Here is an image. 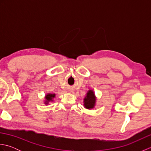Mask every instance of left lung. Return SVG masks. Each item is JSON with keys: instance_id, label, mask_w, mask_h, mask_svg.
<instances>
[{"instance_id": "obj_1", "label": "left lung", "mask_w": 151, "mask_h": 151, "mask_svg": "<svg viewBox=\"0 0 151 151\" xmlns=\"http://www.w3.org/2000/svg\"><path fill=\"white\" fill-rule=\"evenodd\" d=\"M96 102H97V97L95 96V92L93 89H89L83 101L84 107L86 109L91 110L95 108Z\"/></svg>"}]
</instances>
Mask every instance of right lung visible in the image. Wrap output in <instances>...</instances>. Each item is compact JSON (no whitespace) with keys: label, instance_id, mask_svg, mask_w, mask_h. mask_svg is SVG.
Returning <instances> with one entry per match:
<instances>
[{"label":"right lung","instance_id":"add662e5","mask_svg":"<svg viewBox=\"0 0 151 151\" xmlns=\"http://www.w3.org/2000/svg\"><path fill=\"white\" fill-rule=\"evenodd\" d=\"M56 97L55 93H47L45 96V100H44V104L45 105L49 104L50 102H52L54 101V99Z\"/></svg>","mask_w":151,"mask_h":151}]
</instances>
